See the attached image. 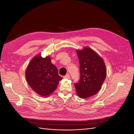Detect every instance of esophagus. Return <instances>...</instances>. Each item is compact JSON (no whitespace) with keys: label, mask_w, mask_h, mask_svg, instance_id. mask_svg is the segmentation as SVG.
I'll use <instances>...</instances> for the list:
<instances>
[{"label":"esophagus","mask_w":134,"mask_h":134,"mask_svg":"<svg viewBox=\"0 0 134 134\" xmlns=\"http://www.w3.org/2000/svg\"><path fill=\"white\" fill-rule=\"evenodd\" d=\"M64 79H70V75L69 74H67L65 76H64Z\"/></svg>","instance_id":"esophagus-1"}]
</instances>
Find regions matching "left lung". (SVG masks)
Masks as SVG:
<instances>
[{
	"label": "left lung",
	"instance_id": "1",
	"mask_svg": "<svg viewBox=\"0 0 134 134\" xmlns=\"http://www.w3.org/2000/svg\"><path fill=\"white\" fill-rule=\"evenodd\" d=\"M76 53L80 64V77L74 86L80 98H87L100 90L106 76V65L103 59L90 47L76 50Z\"/></svg>",
	"mask_w": 134,
	"mask_h": 134
}]
</instances>
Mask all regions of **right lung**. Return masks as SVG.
<instances>
[{
	"label": "right lung",
	"mask_w": 134,
	"mask_h": 134,
	"mask_svg": "<svg viewBox=\"0 0 134 134\" xmlns=\"http://www.w3.org/2000/svg\"><path fill=\"white\" fill-rule=\"evenodd\" d=\"M26 78L32 90L42 97L54 92L63 79L58 74L57 68L51 63L50 56L42 58L40 55L35 56L28 64Z\"/></svg>",
	"instance_id": "obj_1"
}]
</instances>
